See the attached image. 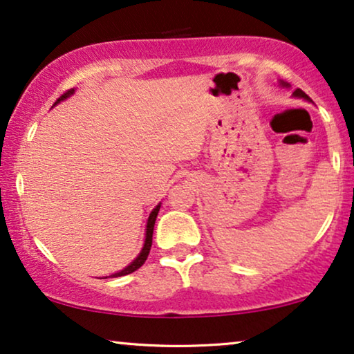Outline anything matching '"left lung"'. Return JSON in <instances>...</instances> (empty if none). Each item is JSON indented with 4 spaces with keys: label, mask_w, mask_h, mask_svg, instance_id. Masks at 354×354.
Instances as JSON below:
<instances>
[{
    "label": "left lung",
    "mask_w": 354,
    "mask_h": 354,
    "mask_svg": "<svg viewBox=\"0 0 354 354\" xmlns=\"http://www.w3.org/2000/svg\"><path fill=\"white\" fill-rule=\"evenodd\" d=\"M282 85H287V84H282ZM293 96H298V98H304V100H309V96L304 93L301 88H297L293 91Z\"/></svg>",
    "instance_id": "left-lung-1"
}]
</instances>
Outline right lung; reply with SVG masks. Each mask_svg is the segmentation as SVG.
<instances>
[{
    "mask_svg": "<svg viewBox=\"0 0 354 354\" xmlns=\"http://www.w3.org/2000/svg\"><path fill=\"white\" fill-rule=\"evenodd\" d=\"M72 93H74V90H67L64 95H61L59 98H57L56 103H59V101L66 100L67 96H71ZM56 103H55V104H56ZM159 207H161V205H158L156 207H154V209L151 211V214H149V217H148V224H147V239H145V245H143L142 253H140V254L137 256V259H135L132 264H129L127 268L120 270V272H115V274H113V275H111V277H122V275L132 274V272H135V270L140 269V268H142V266L145 264V261H147L148 254H149V250H151V245H153V230H154V222H156V216H158V212H159Z\"/></svg>",
    "mask_w": 354,
    "mask_h": 354,
    "instance_id": "obj_1",
    "label": "right lung"
}]
</instances>
